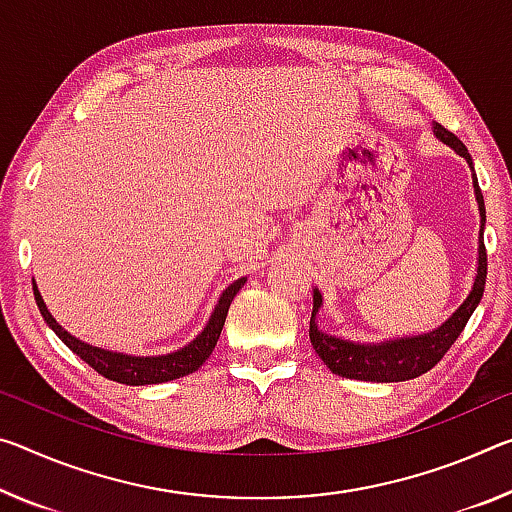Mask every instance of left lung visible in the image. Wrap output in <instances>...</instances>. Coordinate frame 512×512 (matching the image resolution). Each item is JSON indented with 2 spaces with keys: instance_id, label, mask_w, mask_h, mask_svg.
Instances as JSON below:
<instances>
[{
  "instance_id": "8db88e82",
  "label": "left lung",
  "mask_w": 512,
  "mask_h": 512,
  "mask_svg": "<svg viewBox=\"0 0 512 512\" xmlns=\"http://www.w3.org/2000/svg\"><path fill=\"white\" fill-rule=\"evenodd\" d=\"M437 139H442L446 145H451L460 157L467 159V164L472 166V157L456 134H451L449 129H444L440 123H435ZM474 191L478 200V209H481V246H478V271L474 280V289L469 291L465 303H462L456 314L449 321H444L440 328L428 332V335L419 337H405L394 339V342L383 344H353L346 339H337L332 335L321 332L316 326V312L321 307V294L314 289V307H312V319H310V342L314 351L319 353V358L326 362V367L344 378L355 380H371V383H399V380L417 378L421 373L431 371L437 362L444 358V353L449 351L453 342L460 337V332L465 330L469 316L481 303L483 291H485V278H488V253H485L483 243V227H485V205H483V193L478 189L476 175H474Z\"/></svg>"
}]
</instances>
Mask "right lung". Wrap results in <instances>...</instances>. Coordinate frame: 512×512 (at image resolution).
I'll list each match as a JSON object with an SVG mask.
<instances>
[{
	"instance_id": "add662e5",
	"label": "right lung",
	"mask_w": 512,
	"mask_h": 512,
	"mask_svg": "<svg viewBox=\"0 0 512 512\" xmlns=\"http://www.w3.org/2000/svg\"><path fill=\"white\" fill-rule=\"evenodd\" d=\"M243 282H246V278H239L223 291V296L218 298V305L214 307L212 319H209L205 330H202L189 346H184L175 353L159 355V358H134V355L111 353V351H104V348L79 342L77 337H72L70 332H66L59 323H56L50 310L45 307L43 298H40L36 282H34V296H36V305L40 314H43V319L47 321V326L59 335L61 342L66 344L72 353H77L79 358L84 360L88 367H93L100 376L116 380V383H123V385H157V383H168V380L189 376V373L198 371L202 367V362L212 355L218 337H221L227 310H230L232 298L237 296V291L243 287Z\"/></svg>"
}]
</instances>
